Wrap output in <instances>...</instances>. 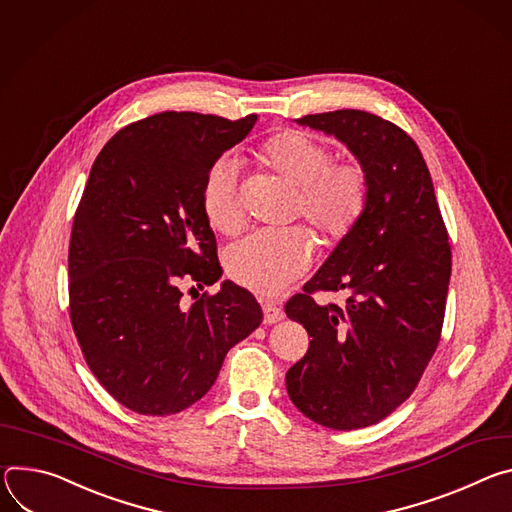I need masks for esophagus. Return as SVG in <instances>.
I'll return each mask as SVG.
<instances>
[{"label": "esophagus", "mask_w": 512, "mask_h": 512, "mask_svg": "<svg viewBox=\"0 0 512 512\" xmlns=\"http://www.w3.org/2000/svg\"><path fill=\"white\" fill-rule=\"evenodd\" d=\"M262 313H264V323H276V321H280L282 317H285V311H282L278 305H274V303H264L262 305Z\"/></svg>", "instance_id": "esophagus-1"}]
</instances>
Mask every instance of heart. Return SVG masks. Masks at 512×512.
I'll return each mask as SVG.
<instances>
[{"label":"heart","mask_w":512,"mask_h":512,"mask_svg":"<svg viewBox=\"0 0 512 512\" xmlns=\"http://www.w3.org/2000/svg\"><path fill=\"white\" fill-rule=\"evenodd\" d=\"M331 148L305 130H280L258 148V160L297 187L295 215H303L327 242L348 238L366 213L370 179L356 158H331ZM201 207L213 230L234 236L244 225L238 166L230 158L211 164L201 187ZM315 244L305 227L258 232L227 248L223 264L236 285L260 297L278 295L313 262Z\"/></svg>","instance_id":"b5f03b06"}]
</instances>
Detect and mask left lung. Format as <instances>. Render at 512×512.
Returning a JSON list of instances; mask_svg holds the SVG:
<instances>
[{
	"label": "left lung",
	"mask_w": 512,
	"mask_h": 512,
	"mask_svg": "<svg viewBox=\"0 0 512 512\" xmlns=\"http://www.w3.org/2000/svg\"><path fill=\"white\" fill-rule=\"evenodd\" d=\"M297 122L342 140L370 179L354 232L285 305L311 337L287 372L293 405L323 427L352 431L382 421L417 388L441 339L451 246L429 168L405 130L360 109ZM319 290L349 299L317 306Z\"/></svg>",
	"instance_id": "1"
}]
</instances>
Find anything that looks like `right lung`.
<instances>
[{"instance_id":"1","label":"right lung","mask_w":512,"mask_h":512,"mask_svg":"<svg viewBox=\"0 0 512 512\" xmlns=\"http://www.w3.org/2000/svg\"><path fill=\"white\" fill-rule=\"evenodd\" d=\"M256 120L162 111L122 128L91 166L69 244L71 323L99 384L134 413L189 409L262 323L230 280L191 305L183 297L221 276L201 187Z\"/></svg>"}]
</instances>
